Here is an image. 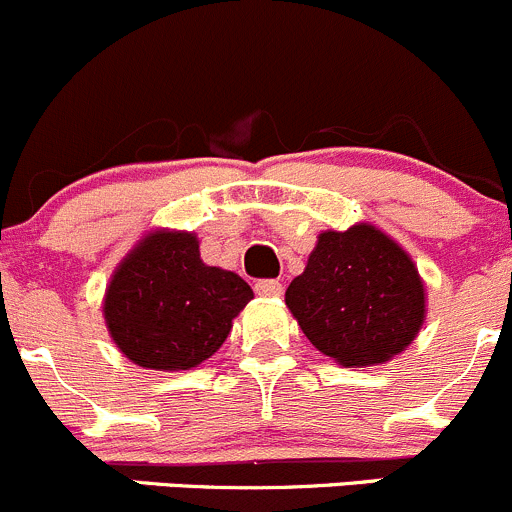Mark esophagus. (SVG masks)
Segmentation results:
<instances>
[{
	"label": "esophagus",
	"mask_w": 512,
	"mask_h": 512,
	"mask_svg": "<svg viewBox=\"0 0 512 512\" xmlns=\"http://www.w3.org/2000/svg\"><path fill=\"white\" fill-rule=\"evenodd\" d=\"M255 292L260 294V297H280L282 285L277 280H260L255 285Z\"/></svg>",
	"instance_id": "obj_1"
}]
</instances>
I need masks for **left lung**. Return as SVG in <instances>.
<instances>
[{
	"mask_svg": "<svg viewBox=\"0 0 512 512\" xmlns=\"http://www.w3.org/2000/svg\"><path fill=\"white\" fill-rule=\"evenodd\" d=\"M285 299L309 342L344 366L381 364L404 352L426 314L411 257L366 223L322 232Z\"/></svg>",
	"mask_w": 512,
	"mask_h": 512,
	"instance_id": "1",
	"label": "left lung"
}]
</instances>
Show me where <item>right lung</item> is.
Returning <instances> with one entry per match:
<instances>
[{
  "label": "right lung",
  "mask_w": 512,
  "mask_h": 512,
  "mask_svg": "<svg viewBox=\"0 0 512 512\" xmlns=\"http://www.w3.org/2000/svg\"><path fill=\"white\" fill-rule=\"evenodd\" d=\"M250 299L242 277L203 265L195 235L153 232L118 265L103 314L133 364L175 371L218 352Z\"/></svg>",
  "instance_id": "1"
}]
</instances>
